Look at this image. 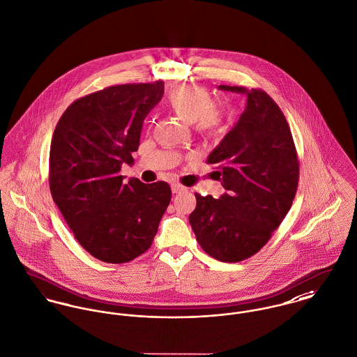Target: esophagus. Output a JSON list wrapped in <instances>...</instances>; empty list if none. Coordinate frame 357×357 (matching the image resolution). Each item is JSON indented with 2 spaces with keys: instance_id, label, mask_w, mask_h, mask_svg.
I'll return each mask as SVG.
<instances>
[{
  "instance_id": "obj_1",
  "label": "esophagus",
  "mask_w": 357,
  "mask_h": 357,
  "mask_svg": "<svg viewBox=\"0 0 357 357\" xmlns=\"http://www.w3.org/2000/svg\"><path fill=\"white\" fill-rule=\"evenodd\" d=\"M171 189H172V192H181L186 190V188L182 186L181 183H172V185H171Z\"/></svg>"
}]
</instances>
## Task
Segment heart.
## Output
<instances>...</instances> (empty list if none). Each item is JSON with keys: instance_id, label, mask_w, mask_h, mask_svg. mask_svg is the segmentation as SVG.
I'll list each match as a JSON object with an SVG mask.
<instances>
[{"instance_id": "b5f03b06", "label": "heart", "mask_w": 357, "mask_h": 357, "mask_svg": "<svg viewBox=\"0 0 357 357\" xmlns=\"http://www.w3.org/2000/svg\"><path fill=\"white\" fill-rule=\"evenodd\" d=\"M167 105L179 118L195 123L202 133H215L222 122V112L212 105L211 93L201 86L181 85L167 96Z\"/></svg>"}]
</instances>
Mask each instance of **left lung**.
Here are the masks:
<instances>
[{
    "label": "left lung",
    "mask_w": 357,
    "mask_h": 357,
    "mask_svg": "<svg viewBox=\"0 0 357 357\" xmlns=\"http://www.w3.org/2000/svg\"><path fill=\"white\" fill-rule=\"evenodd\" d=\"M243 93L247 106L206 163L216 165L225 192L219 199L195 192L189 221L202 250L221 262L257 254L291 209L299 183V160L289 125L262 89L219 85Z\"/></svg>",
    "instance_id": "left-lung-1"
}]
</instances>
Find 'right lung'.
Returning <instances> with one entry per match:
<instances>
[{
	"mask_svg": "<svg viewBox=\"0 0 357 357\" xmlns=\"http://www.w3.org/2000/svg\"><path fill=\"white\" fill-rule=\"evenodd\" d=\"M165 93V82L111 85L75 100L55 126L49 185L75 238L92 257L125 264L153 242L171 188L119 174L133 165L142 122Z\"/></svg>",
	"mask_w": 357,
	"mask_h": 357,
	"instance_id": "1",
	"label": "right lung"
}]
</instances>
